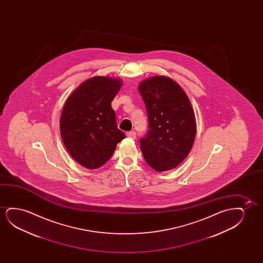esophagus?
Returning a JSON list of instances; mask_svg holds the SVG:
<instances>
[{
	"mask_svg": "<svg viewBox=\"0 0 263 263\" xmlns=\"http://www.w3.org/2000/svg\"><path fill=\"white\" fill-rule=\"evenodd\" d=\"M126 137H130V138H133V139H135L136 137H137V133H136L135 131H130V132H127V133H126Z\"/></svg>",
	"mask_w": 263,
	"mask_h": 263,
	"instance_id": "34e87169",
	"label": "esophagus"
}]
</instances>
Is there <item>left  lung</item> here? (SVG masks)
Instances as JSON below:
<instances>
[{
	"label": "left lung",
	"mask_w": 263,
	"mask_h": 263,
	"mask_svg": "<svg viewBox=\"0 0 263 263\" xmlns=\"http://www.w3.org/2000/svg\"><path fill=\"white\" fill-rule=\"evenodd\" d=\"M138 90L149 126L140 139L141 151L156 172L170 171L187 157L194 144L197 127L191 101L182 88L166 76L144 80Z\"/></svg>",
	"instance_id": "obj_1"
}]
</instances>
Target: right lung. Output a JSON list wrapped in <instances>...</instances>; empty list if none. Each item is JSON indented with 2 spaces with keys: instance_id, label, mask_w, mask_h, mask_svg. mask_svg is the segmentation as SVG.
Returning <instances> with one entry per match:
<instances>
[{
  "instance_id": "1",
  "label": "right lung",
  "mask_w": 263,
  "mask_h": 263,
  "mask_svg": "<svg viewBox=\"0 0 263 263\" xmlns=\"http://www.w3.org/2000/svg\"><path fill=\"white\" fill-rule=\"evenodd\" d=\"M121 86L120 79L94 76L72 91L63 108L62 139L72 158L87 169L105 164L126 137L111 107Z\"/></svg>"
}]
</instances>
